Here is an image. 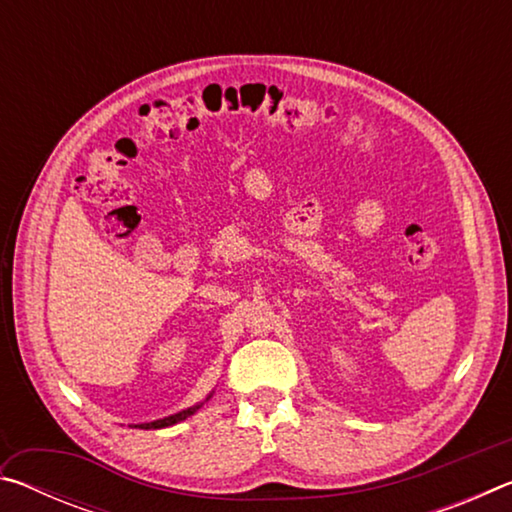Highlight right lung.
<instances>
[{
  "label": "right lung",
  "mask_w": 512,
  "mask_h": 512,
  "mask_svg": "<svg viewBox=\"0 0 512 512\" xmlns=\"http://www.w3.org/2000/svg\"><path fill=\"white\" fill-rule=\"evenodd\" d=\"M198 409H201V406H192V409L180 411V413H176V415H169V418H164V420H155V422L137 424V427H140V429H162V427H171V424H176V422H180V420L189 418V415H194Z\"/></svg>",
  "instance_id": "right-lung-1"
}]
</instances>
